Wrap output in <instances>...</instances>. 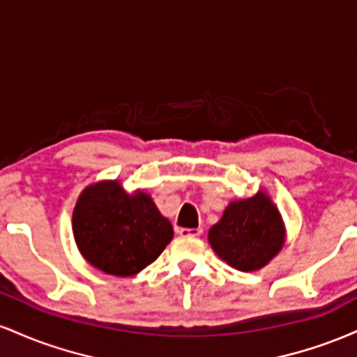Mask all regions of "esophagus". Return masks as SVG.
<instances>
[{
  "mask_svg": "<svg viewBox=\"0 0 357 357\" xmlns=\"http://www.w3.org/2000/svg\"><path fill=\"white\" fill-rule=\"evenodd\" d=\"M176 231L181 236H199L203 233V228H178Z\"/></svg>",
  "mask_w": 357,
  "mask_h": 357,
  "instance_id": "1",
  "label": "esophagus"
}]
</instances>
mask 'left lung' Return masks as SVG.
Returning <instances> with one entry per match:
<instances>
[{"instance_id": "left-lung-1", "label": "left lung", "mask_w": 357, "mask_h": 357, "mask_svg": "<svg viewBox=\"0 0 357 357\" xmlns=\"http://www.w3.org/2000/svg\"><path fill=\"white\" fill-rule=\"evenodd\" d=\"M208 241L233 268L253 272L284 247L285 227L267 192L258 191L252 198L228 204L221 220L210 228Z\"/></svg>"}]
</instances>
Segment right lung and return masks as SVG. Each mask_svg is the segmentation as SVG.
I'll list each match as a JSON object with an SVG mask.
<instances>
[{"label":"right lung","mask_w":357,"mask_h":357,"mask_svg":"<svg viewBox=\"0 0 357 357\" xmlns=\"http://www.w3.org/2000/svg\"><path fill=\"white\" fill-rule=\"evenodd\" d=\"M72 228L92 267L116 277L136 275L173 240V227L144 191L129 195L119 181L90 184L79 196Z\"/></svg>","instance_id":"add662e5"}]
</instances>
